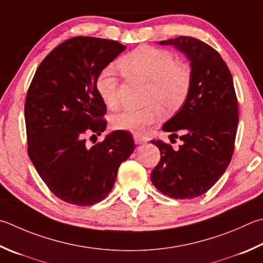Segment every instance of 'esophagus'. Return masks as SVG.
<instances>
[{
	"instance_id": "esophagus-1",
	"label": "esophagus",
	"mask_w": 263,
	"mask_h": 263,
	"mask_svg": "<svg viewBox=\"0 0 263 263\" xmlns=\"http://www.w3.org/2000/svg\"><path fill=\"white\" fill-rule=\"evenodd\" d=\"M133 140H135L136 144H144V142H146L145 138L139 136V135H135V136H133Z\"/></svg>"
}]
</instances>
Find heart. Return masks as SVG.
Returning <instances> with one entry per match:
<instances>
[{
	"instance_id": "heart-1",
	"label": "heart",
	"mask_w": 263,
	"mask_h": 263,
	"mask_svg": "<svg viewBox=\"0 0 263 263\" xmlns=\"http://www.w3.org/2000/svg\"><path fill=\"white\" fill-rule=\"evenodd\" d=\"M117 65L124 76L149 83L147 103L142 108H128L111 117L116 130L144 135L148 126L160 119L165 110L175 111L185 103L191 86L192 71L184 62L176 60L173 52L152 46H139L118 60ZM95 89L101 101L109 108L118 103V77L114 65L100 71Z\"/></svg>"
}]
</instances>
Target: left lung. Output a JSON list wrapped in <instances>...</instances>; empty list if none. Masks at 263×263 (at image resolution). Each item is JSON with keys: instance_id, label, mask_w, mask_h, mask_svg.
<instances>
[{"instance_id": "left-lung-1", "label": "left lung", "mask_w": 263, "mask_h": 263, "mask_svg": "<svg viewBox=\"0 0 263 263\" xmlns=\"http://www.w3.org/2000/svg\"><path fill=\"white\" fill-rule=\"evenodd\" d=\"M181 50L191 61L192 86L187 99L163 130L183 141L178 151L162 140L161 159L152 183L174 199H193L211 190L232 159L238 127V101L230 70L217 50L192 36L160 41ZM180 135H178V133Z\"/></svg>"}]
</instances>
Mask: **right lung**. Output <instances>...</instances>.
Here are the masks:
<instances>
[{"mask_svg": "<svg viewBox=\"0 0 263 263\" xmlns=\"http://www.w3.org/2000/svg\"><path fill=\"white\" fill-rule=\"evenodd\" d=\"M125 48L114 40L71 37L45 57L27 89L28 156L47 187L68 203L92 206L106 198L119 165L135 149L126 131L112 132L92 147L85 139L107 125L97 76Z\"/></svg>", "mask_w": 263, "mask_h": 263, "instance_id": "add662e5", "label": "right lung"}]
</instances>
